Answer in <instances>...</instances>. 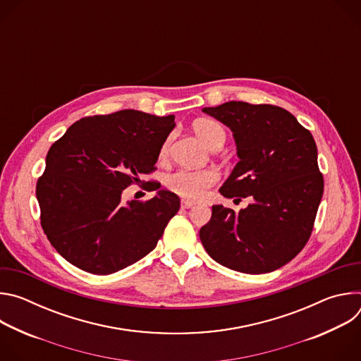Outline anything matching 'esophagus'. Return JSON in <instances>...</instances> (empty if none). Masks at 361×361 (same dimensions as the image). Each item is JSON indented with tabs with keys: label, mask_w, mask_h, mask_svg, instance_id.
Segmentation results:
<instances>
[{
	"label": "esophagus",
	"mask_w": 361,
	"mask_h": 361,
	"mask_svg": "<svg viewBox=\"0 0 361 361\" xmlns=\"http://www.w3.org/2000/svg\"><path fill=\"white\" fill-rule=\"evenodd\" d=\"M192 205H194L192 201H188V200H183V201H181V207H183V209H191Z\"/></svg>",
	"instance_id": "34e87169"
}]
</instances>
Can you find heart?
<instances>
[{"label":"heart","mask_w":361,"mask_h":361,"mask_svg":"<svg viewBox=\"0 0 361 361\" xmlns=\"http://www.w3.org/2000/svg\"><path fill=\"white\" fill-rule=\"evenodd\" d=\"M197 137L212 149L221 147L226 141V131L221 124L213 120H198L192 126ZM169 151V141L161 148V156ZM219 181V174L214 170H188L180 169L166 177V185L174 194L187 198H202L207 191Z\"/></svg>","instance_id":"obj_1"}]
</instances>
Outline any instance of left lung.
<instances>
[{
  "mask_svg": "<svg viewBox=\"0 0 361 361\" xmlns=\"http://www.w3.org/2000/svg\"><path fill=\"white\" fill-rule=\"evenodd\" d=\"M202 111L227 126L237 145L240 161L220 192L254 201L238 213L213 205L200 240L224 267L247 274L274 271L294 259L313 231L324 190L316 141L277 106L228 101Z\"/></svg>",
  "mask_w": 361,
  "mask_h": 361,
  "instance_id": "left-lung-1",
  "label": "left lung"
}]
</instances>
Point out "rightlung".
<instances>
[{"label":"right lung","instance_id":"1","mask_svg":"<svg viewBox=\"0 0 361 361\" xmlns=\"http://www.w3.org/2000/svg\"><path fill=\"white\" fill-rule=\"evenodd\" d=\"M174 116L137 110L85 117L48 149L37 181L41 227L73 266L113 274L156 248L180 198L159 183L147 201H121L123 190L156 170Z\"/></svg>","mask_w":361,"mask_h":361}]
</instances>
